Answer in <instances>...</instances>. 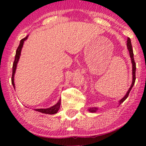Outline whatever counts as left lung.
I'll list each match as a JSON object with an SVG mask.
<instances>
[{"label": "left lung", "mask_w": 146, "mask_h": 146, "mask_svg": "<svg viewBox=\"0 0 146 146\" xmlns=\"http://www.w3.org/2000/svg\"><path fill=\"white\" fill-rule=\"evenodd\" d=\"M127 49H128L129 52V56H130L131 58V64H132V82H131V86L129 88L128 90H127V93L125 94V95L123 96L122 98H121L120 100L119 101V105H120L123 102H124L125 100V99L128 97V95L129 92H130L131 88L134 85L135 81V69H136V66H135V62L134 61V58H133V50H132V46H131V40L129 38H127ZM98 110V108H90L88 109V111L90 112H96V111Z\"/></svg>", "instance_id": "obj_1"}]
</instances>
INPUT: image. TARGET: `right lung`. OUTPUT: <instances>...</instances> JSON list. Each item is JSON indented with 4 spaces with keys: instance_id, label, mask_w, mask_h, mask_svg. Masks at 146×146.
Returning <instances> with one entry per match:
<instances>
[{
    "instance_id": "obj_1",
    "label": "right lung",
    "mask_w": 146,
    "mask_h": 146,
    "mask_svg": "<svg viewBox=\"0 0 146 146\" xmlns=\"http://www.w3.org/2000/svg\"><path fill=\"white\" fill-rule=\"evenodd\" d=\"M28 36H29V35H28L27 37H25V38L21 40V42H20V44L19 46V47H18V48L17 50V52H16L15 61H14L13 66V75H12V84H13L14 88L15 89V74L16 72V70H17V64L19 62L20 56H21V50L23 47L24 42H25V41L28 38ZM60 99L59 100V101L55 105L52 106H51L50 108H40V109H34V110H35V111H39V112H41L42 113H46V114L52 115L58 112V111L60 109Z\"/></svg>"
}]
</instances>
